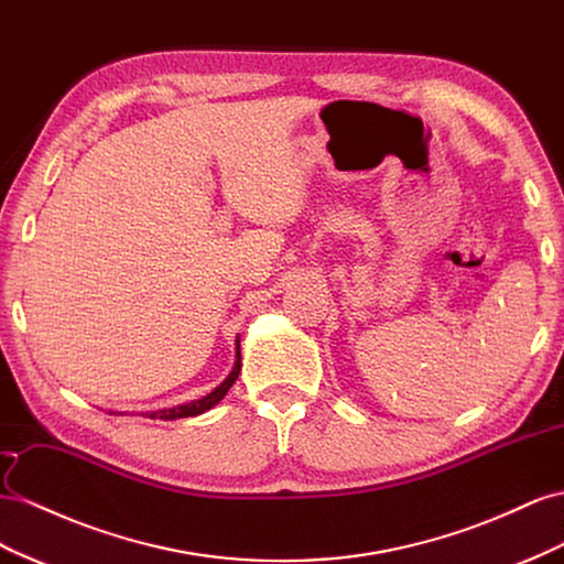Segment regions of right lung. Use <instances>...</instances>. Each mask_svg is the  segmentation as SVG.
I'll use <instances>...</instances> for the list:
<instances>
[{
	"label": "right lung",
	"instance_id": "add662e5",
	"mask_svg": "<svg viewBox=\"0 0 564 564\" xmlns=\"http://www.w3.org/2000/svg\"><path fill=\"white\" fill-rule=\"evenodd\" d=\"M240 340L236 337V361H234V368H231V373L224 378L217 388L210 392V394H205V397H200V399H193V401H188V404H182V406H172V409H160V411H151V413H147L149 417H160V421H176V417H193V415H200V413H205V411H210L213 406H217L219 401L224 399V394H227L229 390H231V384L236 382V378H238V373H240ZM112 413H118V411H110V415Z\"/></svg>",
	"mask_w": 564,
	"mask_h": 564
}]
</instances>
